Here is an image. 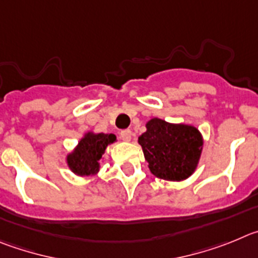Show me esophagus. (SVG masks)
<instances>
[{
  "label": "esophagus",
  "instance_id": "esophagus-1",
  "mask_svg": "<svg viewBox=\"0 0 258 258\" xmlns=\"http://www.w3.org/2000/svg\"><path fill=\"white\" fill-rule=\"evenodd\" d=\"M120 139L123 141H131V136L132 132L131 130H123V131H120Z\"/></svg>",
  "mask_w": 258,
  "mask_h": 258
}]
</instances>
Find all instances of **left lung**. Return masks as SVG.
Segmentation results:
<instances>
[{
  "label": "left lung",
  "mask_w": 258,
  "mask_h": 258,
  "mask_svg": "<svg viewBox=\"0 0 258 258\" xmlns=\"http://www.w3.org/2000/svg\"><path fill=\"white\" fill-rule=\"evenodd\" d=\"M139 136L150 172L167 181H182L196 172L203 150V136L196 126L152 118Z\"/></svg>",
  "instance_id": "left-lung-1"
}]
</instances>
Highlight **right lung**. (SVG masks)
I'll use <instances>...</instances> for the list:
<instances>
[{
  "instance_id": "add662e5",
  "label": "right lung",
  "mask_w": 258,
  "mask_h": 258,
  "mask_svg": "<svg viewBox=\"0 0 258 258\" xmlns=\"http://www.w3.org/2000/svg\"><path fill=\"white\" fill-rule=\"evenodd\" d=\"M115 141L117 136L114 134L86 132L74 149L67 154V166L74 175L80 177L97 175L101 168V162L104 161L105 149Z\"/></svg>"
}]
</instances>
